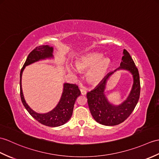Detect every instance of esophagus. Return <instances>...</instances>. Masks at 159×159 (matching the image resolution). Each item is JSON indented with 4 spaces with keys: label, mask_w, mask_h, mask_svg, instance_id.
Wrapping results in <instances>:
<instances>
[{
    "label": "esophagus",
    "mask_w": 159,
    "mask_h": 159,
    "mask_svg": "<svg viewBox=\"0 0 159 159\" xmlns=\"http://www.w3.org/2000/svg\"><path fill=\"white\" fill-rule=\"evenodd\" d=\"M80 92H81V94L83 95L87 94V91L85 89H80Z\"/></svg>",
    "instance_id": "34e87169"
}]
</instances>
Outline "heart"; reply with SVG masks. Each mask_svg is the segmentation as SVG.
<instances>
[{
  "instance_id": "obj_1",
  "label": "heart",
  "mask_w": 159,
  "mask_h": 159,
  "mask_svg": "<svg viewBox=\"0 0 159 159\" xmlns=\"http://www.w3.org/2000/svg\"><path fill=\"white\" fill-rule=\"evenodd\" d=\"M110 61L108 58H104V55L99 53H91L80 58L76 63V68L80 71L88 70L87 78L90 83L99 84L104 79L108 74ZM68 70L71 73L77 72L72 66H68Z\"/></svg>"
}]
</instances>
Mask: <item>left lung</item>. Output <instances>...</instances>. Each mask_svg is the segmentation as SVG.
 <instances>
[{
    "label": "left lung",
    "mask_w": 159,
    "mask_h": 159,
    "mask_svg": "<svg viewBox=\"0 0 159 159\" xmlns=\"http://www.w3.org/2000/svg\"><path fill=\"white\" fill-rule=\"evenodd\" d=\"M123 56L119 68L109 72L94 89L87 93V102L92 116L98 123L106 126L119 125L126 120L137 105L140 94L139 75L138 68L127 51L123 50ZM127 70L132 75L134 83L127 99L119 105L110 103L105 94L107 83L110 76L117 70Z\"/></svg>",
    "instance_id": "8db88e82"
}]
</instances>
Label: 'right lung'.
Wrapping results in <instances>:
<instances>
[{"label":"right lung","instance_id":"add662e5","mask_svg":"<svg viewBox=\"0 0 159 159\" xmlns=\"http://www.w3.org/2000/svg\"><path fill=\"white\" fill-rule=\"evenodd\" d=\"M53 47L49 45H41L36 47L32 52L28 55L20 72V96L25 109L30 115L39 121L40 123L48 127H59L64 125L70 119L74 106L76 98L80 95V91L79 87L75 84L64 83L63 86V91L60 101L57 106L51 110V111L46 113H39L33 110L25 102L22 91L21 87V76L25 66H28L35 62L47 59H53Z\"/></svg>","mask_w":159,"mask_h":159}]
</instances>
